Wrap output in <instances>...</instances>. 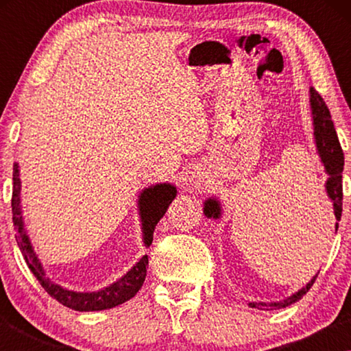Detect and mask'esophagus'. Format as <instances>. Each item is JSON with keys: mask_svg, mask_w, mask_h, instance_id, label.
<instances>
[{"mask_svg": "<svg viewBox=\"0 0 351 351\" xmlns=\"http://www.w3.org/2000/svg\"><path fill=\"white\" fill-rule=\"evenodd\" d=\"M195 178H197V176H195ZM199 180H201V178H199ZM199 180H195V184H198V186H199Z\"/></svg>", "mask_w": 351, "mask_h": 351, "instance_id": "34e87169", "label": "esophagus"}]
</instances>
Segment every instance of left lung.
Masks as SVG:
<instances>
[{"label": "left lung", "mask_w": 351, "mask_h": 351, "mask_svg": "<svg viewBox=\"0 0 351 351\" xmlns=\"http://www.w3.org/2000/svg\"><path fill=\"white\" fill-rule=\"evenodd\" d=\"M310 102H311V114H313V125H314V139H316V147L320 156V161L324 162L325 171L328 173V180H326L325 189L326 195L332 203V212H335L336 221H339L342 215V170H343V152L337 139L335 123L331 121V114L328 106H326L325 100L322 96L310 88ZM204 215L207 218H219L221 215V206H219L215 198L206 199L204 203ZM339 228V224L336 223V230ZM316 277L311 278V282L306 283L305 288H302L294 293L293 295L287 297L282 302H251L252 308L265 311L278 310V308H287L291 304H295L297 300H300L304 297L308 289L313 287V283L316 282Z\"/></svg>", "instance_id": "left-lung-1"}]
</instances>
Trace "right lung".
<instances>
[{
  "mask_svg": "<svg viewBox=\"0 0 351 351\" xmlns=\"http://www.w3.org/2000/svg\"><path fill=\"white\" fill-rule=\"evenodd\" d=\"M20 170L19 162L14 164V189H12V213H14V226L16 230V243L25 257L29 269L32 274L37 277L41 287L46 289V293L56 300L60 302L62 305L73 308L75 311H100L108 310V308L117 306L132 299L136 293L144 285L147 268H148V257L144 255L138 263H136L132 269H130L125 276L119 278L110 287H106L96 293H75V291H69L66 288L60 287L51 282L46 277V272L41 266L40 260L34 252V247L29 241V237L25 230V223H23L21 217V206H20ZM176 197V187L171 186L169 182L156 184L148 189L142 190L139 195L138 206H139V215L142 221V234H144V243L145 246H150L153 241V230L156 228L159 219L164 217L167 212L171 201Z\"/></svg>",
  "mask_w": 351,
  "mask_h": 351,
  "instance_id": "right-lung-1",
  "label": "right lung"
}]
</instances>
